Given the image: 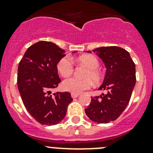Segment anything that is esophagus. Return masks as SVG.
I'll return each instance as SVG.
<instances>
[{
    "label": "esophagus",
    "instance_id": "34e87169",
    "mask_svg": "<svg viewBox=\"0 0 153 153\" xmlns=\"http://www.w3.org/2000/svg\"><path fill=\"white\" fill-rule=\"evenodd\" d=\"M78 96H79V94H72V93L71 94V97L72 98H77Z\"/></svg>",
    "mask_w": 153,
    "mask_h": 153
}]
</instances>
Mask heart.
<instances>
[{"instance_id":"1","label":"heart","mask_w":153,"mask_h":153,"mask_svg":"<svg viewBox=\"0 0 153 153\" xmlns=\"http://www.w3.org/2000/svg\"><path fill=\"white\" fill-rule=\"evenodd\" d=\"M78 62L86 65L89 68L85 74L86 78H79L72 77L64 80L62 83L63 89L72 94H80L85 90L90 89L92 86V81L94 83H99L102 79L101 72L98 70L100 63L97 58L93 55H83L78 59ZM57 69L59 73L63 77H68L74 71V64L72 59L65 56L60 59L57 64Z\"/></svg>"}]
</instances>
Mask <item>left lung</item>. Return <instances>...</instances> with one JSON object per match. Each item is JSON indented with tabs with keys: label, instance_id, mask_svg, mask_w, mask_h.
<instances>
[{
	"label": "left lung",
	"instance_id": "obj_1",
	"mask_svg": "<svg viewBox=\"0 0 153 153\" xmlns=\"http://www.w3.org/2000/svg\"><path fill=\"white\" fill-rule=\"evenodd\" d=\"M92 51L105 64V78L98 89L107 93L91 97L85 112L91 121L108 123L117 120L128 105L136 84V66L129 53L122 48L101 47Z\"/></svg>",
	"mask_w": 153,
	"mask_h": 153
}]
</instances>
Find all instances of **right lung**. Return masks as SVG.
Segmentation results:
<instances>
[{
    "label": "right lung",
    "instance_id": "obj_1",
    "mask_svg": "<svg viewBox=\"0 0 153 153\" xmlns=\"http://www.w3.org/2000/svg\"><path fill=\"white\" fill-rule=\"evenodd\" d=\"M64 52L54 43L40 41L27 49L19 63L17 87L22 102L28 113L42 125L60 123L72 100L67 91L51 94V90L61 82L57 64L65 56Z\"/></svg>",
    "mask_w": 153,
    "mask_h": 153
}]
</instances>
